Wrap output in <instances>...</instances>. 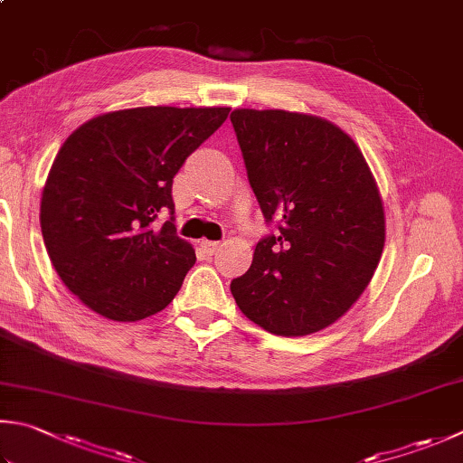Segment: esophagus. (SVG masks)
I'll use <instances>...</instances> for the list:
<instances>
[{
    "mask_svg": "<svg viewBox=\"0 0 463 463\" xmlns=\"http://www.w3.org/2000/svg\"><path fill=\"white\" fill-rule=\"evenodd\" d=\"M202 248L205 250V254H209V256H213L217 250L222 248V243L220 241H209V240H203L202 241Z\"/></svg>",
    "mask_w": 463,
    "mask_h": 463,
    "instance_id": "34e87169",
    "label": "esophagus"
}]
</instances>
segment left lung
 I'll return each instance as SVG.
<instances>
[{"instance_id":"8db88e82","label":"left lung","mask_w":463,"mask_h":463,"mask_svg":"<svg viewBox=\"0 0 463 463\" xmlns=\"http://www.w3.org/2000/svg\"><path fill=\"white\" fill-rule=\"evenodd\" d=\"M250 185L278 232L232 282L268 333L304 336L336 322L369 286L385 248V209L359 146L326 118L235 109Z\"/></svg>"}]
</instances>
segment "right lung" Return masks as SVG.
Returning a JSON list of instances; mask_svg holds the SVG:
<instances>
[{
  "instance_id": "1",
  "label": "right lung",
  "mask_w": 463,
  "mask_h": 463,
  "mask_svg": "<svg viewBox=\"0 0 463 463\" xmlns=\"http://www.w3.org/2000/svg\"><path fill=\"white\" fill-rule=\"evenodd\" d=\"M228 107H138L86 120L60 146L42 191L52 266L100 317L135 322L175 298L195 250L173 223V177ZM172 217L163 226L161 214Z\"/></svg>"
}]
</instances>
